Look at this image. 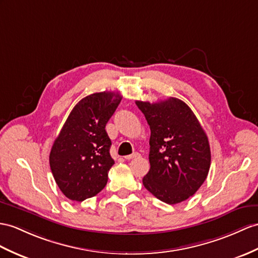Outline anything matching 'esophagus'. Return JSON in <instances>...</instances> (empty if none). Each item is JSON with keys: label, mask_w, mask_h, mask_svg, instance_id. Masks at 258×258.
<instances>
[{"label": "esophagus", "mask_w": 258, "mask_h": 258, "mask_svg": "<svg viewBox=\"0 0 258 258\" xmlns=\"http://www.w3.org/2000/svg\"><path fill=\"white\" fill-rule=\"evenodd\" d=\"M138 156H139V153L135 152V153L130 154V155H125V156H124V159H125V160H133V159H136V158H138Z\"/></svg>", "instance_id": "34e87169"}]
</instances>
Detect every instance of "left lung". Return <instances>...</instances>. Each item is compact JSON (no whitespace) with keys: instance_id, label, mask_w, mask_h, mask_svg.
I'll use <instances>...</instances> for the list:
<instances>
[{"instance_id":"left-lung-1","label":"left lung","mask_w":258,"mask_h":258,"mask_svg":"<svg viewBox=\"0 0 258 258\" xmlns=\"http://www.w3.org/2000/svg\"><path fill=\"white\" fill-rule=\"evenodd\" d=\"M150 125V171L142 183L161 202H184L204 184L211 153L208 137L183 100H137Z\"/></svg>"}]
</instances>
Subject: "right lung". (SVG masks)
I'll use <instances>...</instances> for the list:
<instances>
[{
  "label": "right lung",
  "mask_w": 258,
  "mask_h": 258,
  "mask_svg": "<svg viewBox=\"0 0 258 258\" xmlns=\"http://www.w3.org/2000/svg\"><path fill=\"white\" fill-rule=\"evenodd\" d=\"M121 100L118 92H100L74 106L50 151L49 163L56 185L73 202L96 196L107 184L115 164L105 127Z\"/></svg>",
  "instance_id": "right-lung-1"
}]
</instances>
